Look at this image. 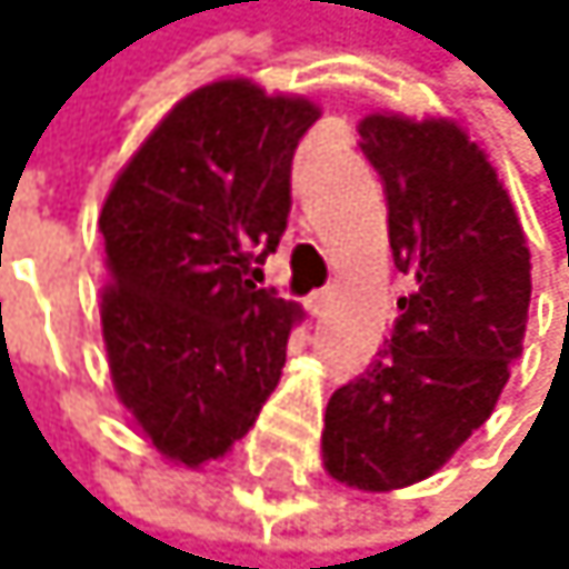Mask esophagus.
Here are the masks:
<instances>
[{"mask_svg": "<svg viewBox=\"0 0 569 569\" xmlns=\"http://www.w3.org/2000/svg\"><path fill=\"white\" fill-rule=\"evenodd\" d=\"M303 303H307V310H310V313H323V307L331 303V290H313Z\"/></svg>", "mask_w": 569, "mask_h": 569, "instance_id": "obj_1", "label": "esophagus"}]
</instances>
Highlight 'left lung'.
Listing matches in <instances>:
<instances>
[{"label":"left lung","instance_id":"left-lung-1","mask_svg":"<svg viewBox=\"0 0 569 569\" xmlns=\"http://www.w3.org/2000/svg\"><path fill=\"white\" fill-rule=\"evenodd\" d=\"M389 246L412 290L389 345L323 412V468L341 485L392 491L440 471L488 417L522 355L529 249L485 149L447 119L365 116Z\"/></svg>","mask_w":569,"mask_h":569}]
</instances>
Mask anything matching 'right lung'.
Returning <instances> with one entry per match:
<instances>
[{
    "label": "right lung",
    "instance_id": "right-lung-1",
    "mask_svg": "<svg viewBox=\"0 0 569 569\" xmlns=\"http://www.w3.org/2000/svg\"><path fill=\"white\" fill-rule=\"evenodd\" d=\"M320 119L234 78L177 101L108 190L101 335L129 420L163 457L228 453L276 389L300 307L256 276L290 218V167Z\"/></svg>",
    "mask_w": 569,
    "mask_h": 569
}]
</instances>
